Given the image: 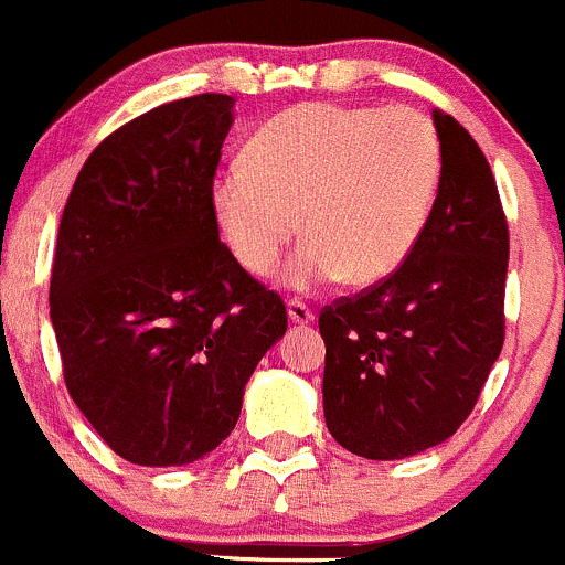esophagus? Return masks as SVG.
I'll return each instance as SVG.
<instances>
[{"mask_svg":"<svg viewBox=\"0 0 565 565\" xmlns=\"http://www.w3.org/2000/svg\"><path fill=\"white\" fill-rule=\"evenodd\" d=\"M288 318H290V323H310L312 318H316V312H312L305 301L290 299L288 301Z\"/></svg>","mask_w":565,"mask_h":565,"instance_id":"esophagus-1","label":"esophagus"}]
</instances>
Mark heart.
Returning a JSON list of instances; mask_svg holds the SVG:
<instances>
[{
  "label": "heart",
  "instance_id": "b5f03b06",
  "mask_svg": "<svg viewBox=\"0 0 565 565\" xmlns=\"http://www.w3.org/2000/svg\"><path fill=\"white\" fill-rule=\"evenodd\" d=\"M439 172V137L420 111L316 100L271 117L244 164L216 172L211 203L253 275H271L301 231L307 244L285 275L290 288L338 280L367 288L417 247Z\"/></svg>",
  "mask_w": 565,
  "mask_h": 565
}]
</instances>
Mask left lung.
<instances>
[{
	"label": "left lung",
	"mask_w": 565,
	"mask_h": 565,
	"mask_svg": "<svg viewBox=\"0 0 565 565\" xmlns=\"http://www.w3.org/2000/svg\"><path fill=\"white\" fill-rule=\"evenodd\" d=\"M443 172L398 271L323 307V417L345 450L406 459L470 417L505 338L508 222L483 150L434 111Z\"/></svg>",
	"instance_id": "1"
}]
</instances>
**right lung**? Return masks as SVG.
<instances>
[{
  "label": "right lung",
  "instance_id": "right-lung-1",
  "mask_svg": "<svg viewBox=\"0 0 565 565\" xmlns=\"http://www.w3.org/2000/svg\"><path fill=\"white\" fill-rule=\"evenodd\" d=\"M233 126L220 93L170 100L93 150L65 203L52 266L71 398L139 467H183L231 437L244 387L288 329L220 242L211 183Z\"/></svg>",
  "mask_w": 565,
  "mask_h": 565
}]
</instances>
